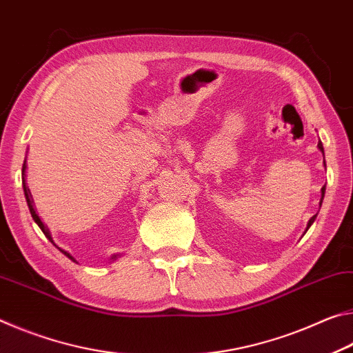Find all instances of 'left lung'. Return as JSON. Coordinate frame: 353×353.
I'll return each mask as SVG.
<instances>
[{
	"label": "left lung",
	"mask_w": 353,
	"mask_h": 353,
	"mask_svg": "<svg viewBox=\"0 0 353 353\" xmlns=\"http://www.w3.org/2000/svg\"><path fill=\"white\" fill-rule=\"evenodd\" d=\"M317 148H319L321 150V152H322V154H323V145H322V142L319 141V143H317ZM323 165H325V161H323ZM321 194H322V199H321V201H319V206L322 205V200H323V195H325V186H323L322 189H321ZM317 216V214H316ZM316 216H313V217H311L310 219V221H308V225H307V230L311 227V225H313V222L316 221Z\"/></svg>",
	"instance_id": "left-lung-1"
}]
</instances>
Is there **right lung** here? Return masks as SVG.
Here are the masks:
<instances>
[{
  "instance_id": "obj_1",
  "label": "right lung",
  "mask_w": 353,
  "mask_h": 353,
  "mask_svg": "<svg viewBox=\"0 0 353 353\" xmlns=\"http://www.w3.org/2000/svg\"><path fill=\"white\" fill-rule=\"evenodd\" d=\"M21 181H23V190H25V197H26V203H28V208H30V212H31V216H32V219H34V222H36L37 225H39V228L43 231V234L46 236V238H48V241L50 242H53L54 244V241H53V238H51V233H50V230H48V227H46V225L40 221V217H39V214L36 212V208H34V200H32V195H31V190H30V188L26 186V161H25V164H23V169H21ZM56 245V244H54ZM57 247V245H56ZM59 248V250L63 253V255H65L68 259H72L73 263H77V259H74L70 253H68L67 250H63V248H61V247H57ZM120 256V253H117V255H112L111 258V261H115V259H117Z\"/></svg>"
}]
</instances>
